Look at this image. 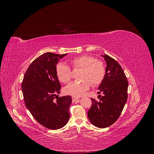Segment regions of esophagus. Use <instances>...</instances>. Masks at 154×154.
<instances>
[{
	"label": "esophagus",
	"mask_w": 154,
	"mask_h": 154,
	"mask_svg": "<svg viewBox=\"0 0 154 154\" xmlns=\"http://www.w3.org/2000/svg\"><path fill=\"white\" fill-rule=\"evenodd\" d=\"M72 102L74 103V101L80 100V97H75V96H72Z\"/></svg>",
	"instance_id": "esophagus-1"
}]
</instances>
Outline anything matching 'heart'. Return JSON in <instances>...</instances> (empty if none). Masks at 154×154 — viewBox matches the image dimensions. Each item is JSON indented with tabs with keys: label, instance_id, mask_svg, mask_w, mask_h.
Returning a JSON list of instances; mask_svg holds the SVG:
<instances>
[{
	"label": "heart",
	"instance_id": "heart-1",
	"mask_svg": "<svg viewBox=\"0 0 154 154\" xmlns=\"http://www.w3.org/2000/svg\"><path fill=\"white\" fill-rule=\"evenodd\" d=\"M73 70L81 69L79 74L80 81L73 82L64 88L67 94L75 97H80L89 89L91 84L93 86L100 85L103 82L106 73L105 63L97 60L91 55H81L73 58L69 61ZM56 74L58 80L67 83L72 79L71 69L63 63H58L56 67Z\"/></svg>",
	"mask_w": 154,
	"mask_h": 154
}]
</instances>
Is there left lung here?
<instances>
[{
	"instance_id": "left-lung-1",
	"label": "left lung",
	"mask_w": 154,
	"mask_h": 154,
	"mask_svg": "<svg viewBox=\"0 0 154 154\" xmlns=\"http://www.w3.org/2000/svg\"><path fill=\"white\" fill-rule=\"evenodd\" d=\"M106 63V73L98 87L100 101L91 98L92 105L87 115L91 123L98 128L112 125L122 114L128 97V82L123 70L116 60L109 55H101ZM101 97L100 98V97Z\"/></svg>"
}]
</instances>
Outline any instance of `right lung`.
Segmentation results:
<instances>
[{
	"mask_svg": "<svg viewBox=\"0 0 154 154\" xmlns=\"http://www.w3.org/2000/svg\"><path fill=\"white\" fill-rule=\"evenodd\" d=\"M67 54L45 53L32 62L24 76L22 90L26 106L33 118L45 128L57 130L66 125L70 118L71 96H56L61 85L56 74L60 59Z\"/></svg>",
	"mask_w": 154,
	"mask_h": 154,
	"instance_id": "right-lung-1",
	"label": "right lung"
}]
</instances>
